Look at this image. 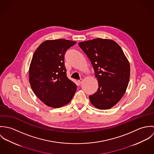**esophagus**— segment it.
Segmentation results:
<instances>
[{
    "instance_id": "esophagus-1",
    "label": "esophagus",
    "mask_w": 154,
    "mask_h": 154,
    "mask_svg": "<svg viewBox=\"0 0 154 154\" xmlns=\"http://www.w3.org/2000/svg\"><path fill=\"white\" fill-rule=\"evenodd\" d=\"M82 81H83V79H80L79 80H78V82H79V84H81L82 82Z\"/></svg>"
}]
</instances>
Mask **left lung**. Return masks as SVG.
<instances>
[{"label":"left lung","mask_w":154,"mask_h":154,"mask_svg":"<svg viewBox=\"0 0 154 154\" xmlns=\"http://www.w3.org/2000/svg\"><path fill=\"white\" fill-rule=\"evenodd\" d=\"M78 45L91 62L98 82L97 91L90 95L91 104L100 110L115 106L123 97L130 79V65L114 41L96 38Z\"/></svg>","instance_id":"1"}]
</instances>
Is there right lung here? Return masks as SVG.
<instances>
[{
	"instance_id": "1",
	"label": "right lung",
	"mask_w": 154,
	"mask_h": 154,
	"mask_svg": "<svg viewBox=\"0 0 154 154\" xmlns=\"http://www.w3.org/2000/svg\"><path fill=\"white\" fill-rule=\"evenodd\" d=\"M76 43L58 39L43 42L34 52L29 70V81L34 94L53 108L69 103L76 91V85L66 75L65 55Z\"/></svg>"
}]
</instances>
